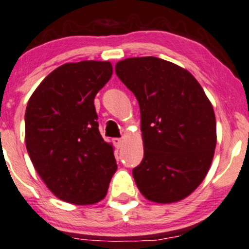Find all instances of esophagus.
Listing matches in <instances>:
<instances>
[{
	"label": "esophagus",
	"instance_id": "1",
	"mask_svg": "<svg viewBox=\"0 0 249 249\" xmlns=\"http://www.w3.org/2000/svg\"><path fill=\"white\" fill-rule=\"evenodd\" d=\"M114 143L117 148H121L124 143V138H119V139H114Z\"/></svg>",
	"mask_w": 249,
	"mask_h": 249
}]
</instances>
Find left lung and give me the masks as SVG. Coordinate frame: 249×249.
Returning <instances> with one entry per match:
<instances>
[{
  "instance_id": "left-lung-1",
  "label": "left lung",
  "mask_w": 249,
  "mask_h": 249,
  "mask_svg": "<svg viewBox=\"0 0 249 249\" xmlns=\"http://www.w3.org/2000/svg\"><path fill=\"white\" fill-rule=\"evenodd\" d=\"M115 71L140 107L143 159L133 168L138 189L151 202L184 199L205 178L215 153L209 98L188 70L160 58H127Z\"/></svg>"
}]
</instances>
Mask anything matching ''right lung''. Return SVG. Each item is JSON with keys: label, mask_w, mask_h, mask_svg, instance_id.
<instances>
[{"label": "right lung", "mask_w": 249, "mask_h": 249, "mask_svg": "<svg viewBox=\"0 0 249 249\" xmlns=\"http://www.w3.org/2000/svg\"><path fill=\"white\" fill-rule=\"evenodd\" d=\"M111 74L109 61L64 64L40 83L27 103L29 158L51 192L72 204L103 199L117 168L114 147L98 130L93 106Z\"/></svg>", "instance_id": "add662e5"}]
</instances>
